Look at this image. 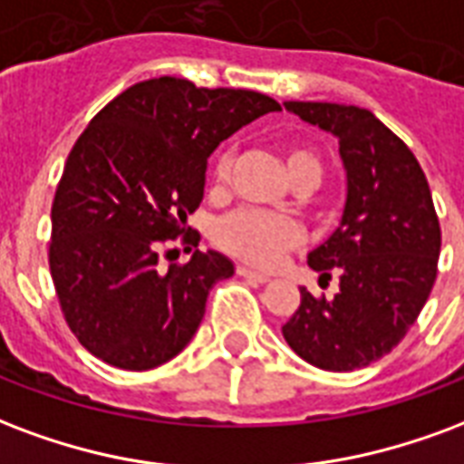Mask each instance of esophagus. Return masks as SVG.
Listing matches in <instances>:
<instances>
[{
	"mask_svg": "<svg viewBox=\"0 0 464 464\" xmlns=\"http://www.w3.org/2000/svg\"><path fill=\"white\" fill-rule=\"evenodd\" d=\"M236 273H238L241 277H246V280H253V283H267V280H270V276H266V273L250 270V267H246V266L236 267Z\"/></svg>",
	"mask_w": 464,
	"mask_h": 464,
	"instance_id": "34e87169",
	"label": "esophagus"
}]
</instances>
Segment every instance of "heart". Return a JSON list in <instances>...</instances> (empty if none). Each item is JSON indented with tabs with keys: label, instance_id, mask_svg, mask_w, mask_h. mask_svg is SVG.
Returning a JSON list of instances; mask_svg holds the SVG:
<instances>
[{
	"label": "heart",
	"instance_id": "obj_1",
	"mask_svg": "<svg viewBox=\"0 0 464 464\" xmlns=\"http://www.w3.org/2000/svg\"><path fill=\"white\" fill-rule=\"evenodd\" d=\"M283 160L293 181H319V177H322V162L317 160V154H312L304 147L287 145L283 150ZM231 162L233 160L228 150H221L214 157L211 179H214L216 187H223L228 181ZM214 241L223 253H228L233 258L248 263V266L273 267L283 260L287 250L300 246L302 228L300 223L290 216L243 208V211H233L218 221Z\"/></svg>",
	"mask_w": 464,
	"mask_h": 464
}]
</instances>
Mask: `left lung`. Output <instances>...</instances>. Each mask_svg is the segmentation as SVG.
Masks as SVG:
<instances>
[{
    "mask_svg": "<svg viewBox=\"0 0 464 464\" xmlns=\"http://www.w3.org/2000/svg\"><path fill=\"white\" fill-rule=\"evenodd\" d=\"M285 108L339 140L346 204L337 231L307 256L322 277L337 273L339 293L327 300L300 287L283 337L317 369L354 372L389 354L423 310L438 276L440 221L418 160L372 110L300 101Z\"/></svg>",
    "mask_w": 464,
    "mask_h": 464,
    "instance_id": "1",
    "label": "left lung"
}]
</instances>
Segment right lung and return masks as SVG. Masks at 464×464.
<instances>
[{"mask_svg": "<svg viewBox=\"0 0 464 464\" xmlns=\"http://www.w3.org/2000/svg\"><path fill=\"white\" fill-rule=\"evenodd\" d=\"M276 110L263 92L162 75L120 92L85 127L51 206L49 266L68 327L92 356L147 372L197 334L208 290L233 276L231 260L201 253L187 228L204 198L206 160ZM179 235L195 256L162 271L159 253Z\"/></svg>", "mask_w": 464, "mask_h": 464, "instance_id": "right-lung-1", "label": "right lung"}]
</instances>
